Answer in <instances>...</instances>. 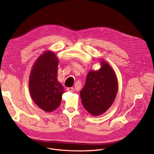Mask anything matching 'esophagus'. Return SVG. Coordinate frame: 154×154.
Here are the masks:
<instances>
[{"label":"esophagus","instance_id":"esophagus-1","mask_svg":"<svg viewBox=\"0 0 154 154\" xmlns=\"http://www.w3.org/2000/svg\"><path fill=\"white\" fill-rule=\"evenodd\" d=\"M74 90H75V89L73 87H70V88H67V91L69 92H74Z\"/></svg>","mask_w":154,"mask_h":154}]
</instances>
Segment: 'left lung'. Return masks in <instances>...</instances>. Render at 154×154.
<instances>
[{"instance_id": "1", "label": "left lung", "mask_w": 154, "mask_h": 154, "mask_svg": "<svg viewBox=\"0 0 154 154\" xmlns=\"http://www.w3.org/2000/svg\"><path fill=\"white\" fill-rule=\"evenodd\" d=\"M99 70H91L80 91L82 103L86 111L97 116L104 113L115 100L118 83L116 73L106 61L100 62Z\"/></svg>"}]
</instances>
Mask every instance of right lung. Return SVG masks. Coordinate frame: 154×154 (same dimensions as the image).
Instances as JSON below:
<instances>
[{
	"mask_svg": "<svg viewBox=\"0 0 154 154\" xmlns=\"http://www.w3.org/2000/svg\"><path fill=\"white\" fill-rule=\"evenodd\" d=\"M58 58L51 51L44 52L35 61L29 81L33 102L42 110L51 112L60 105L63 86L57 80Z\"/></svg>",
	"mask_w": 154,
	"mask_h": 154,
	"instance_id": "right-lung-1",
	"label": "right lung"
}]
</instances>
